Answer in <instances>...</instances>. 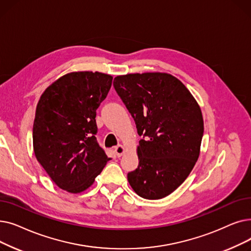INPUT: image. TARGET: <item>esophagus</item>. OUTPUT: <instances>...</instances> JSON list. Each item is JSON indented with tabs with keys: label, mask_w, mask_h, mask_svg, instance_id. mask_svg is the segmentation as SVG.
Returning <instances> with one entry per match:
<instances>
[{
	"label": "esophagus",
	"mask_w": 251,
	"mask_h": 251,
	"mask_svg": "<svg viewBox=\"0 0 251 251\" xmlns=\"http://www.w3.org/2000/svg\"><path fill=\"white\" fill-rule=\"evenodd\" d=\"M115 152L117 154L118 157H120L123 155V153L125 152V148L122 146V144H119V146H117L115 148Z\"/></svg>",
	"instance_id": "obj_1"
}]
</instances>
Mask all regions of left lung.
<instances>
[{
	"instance_id": "1",
	"label": "left lung",
	"mask_w": 251,
	"mask_h": 251,
	"mask_svg": "<svg viewBox=\"0 0 251 251\" xmlns=\"http://www.w3.org/2000/svg\"><path fill=\"white\" fill-rule=\"evenodd\" d=\"M114 87L143 136L138 167L128 173V182L142 199L161 200L185 181L199 159L201 110L186 86L168 73L120 75Z\"/></svg>"
}]
</instances>
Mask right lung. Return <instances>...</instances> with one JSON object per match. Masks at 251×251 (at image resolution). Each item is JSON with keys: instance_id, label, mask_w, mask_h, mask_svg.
<instances>
[{"instance_id": "obj_1", "label": "right lung", "mask_w": 251, "mask_h": 251, "mask_svg": "<svg viewBox=\"0 0 251 251\" xmlns=\"http://www.w3.org/2000/svg\"><path fill=\"white\" fill-rule=\"evenodd\" d=\"M112 80L100 72H71L51 83L37 102L34 154L63 190H86L110 160L97 141L96 116Z\"/></svg>"}]
</instances>
